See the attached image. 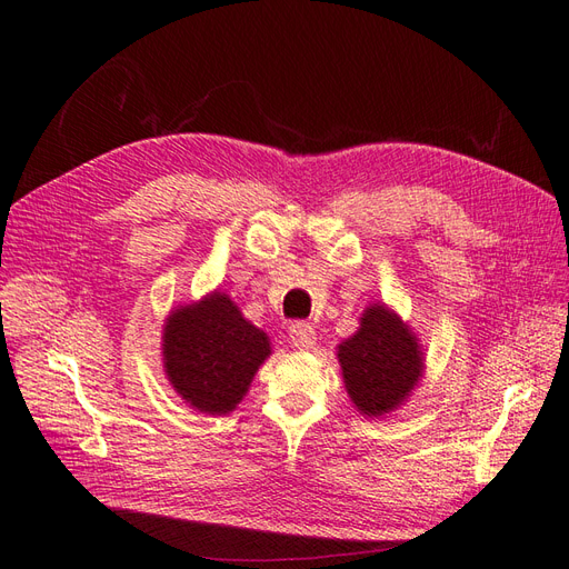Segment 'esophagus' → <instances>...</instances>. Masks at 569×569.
<instances>
[{
	"mask_svg": "<svg viewBox=\"0 0 569 569\" xmlns=\"http://www.w3.org/2000/svg\"><path fill=\"white\" fill-rule=\"evenodd\" d=\"M289 341H291V347H297L301 351L313 349V343H316L313 325L311 322H303V320L291 322L289 325Z\"/></svg>",
	"mask_w": 569,
	"mask_h": 569,
	"instance_id": "1",
	"label": "esophagus"
}]
</instances>
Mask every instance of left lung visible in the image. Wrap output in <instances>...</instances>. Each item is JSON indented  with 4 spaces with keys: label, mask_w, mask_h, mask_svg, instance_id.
I'll return each instance as SVG.
<instances>
[{
    "label": "left lung",
    "mask_w": 569,
    "mask_h": 569,
    "mask_svg": "<svg viewBox=\"0 0 569 569\" xmlns=\"http://www.w3.org/2000/svg\"><path fill=\"white\" fill-rule=\"evenodd\" d=\"M337 358L343 387L368 418L399 408L425 370L418 337L385 303L366 308L358 332L337 347Z\"/></svg>",
    "instance_id": "8db88e82"
}]
</instances>
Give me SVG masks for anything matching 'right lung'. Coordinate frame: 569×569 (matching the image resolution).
Masks as SVG:
<instances>
[{"label": "right lung", "mask_w": 569, "mask_h": 569, "mask_svg": "<svg viewBox=\"0 0 569 569\" xmlns=\"http://www.w3.org/2000/svg\"><path fill=\"white\" fill-rule=\"evenodd\" d=\"M163 370L194 410L226 416L244 399L256 370L272 353L226 291L178 306L163 325Z\"/></svg>", "instance_id": "1"}]
</instances>
